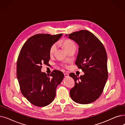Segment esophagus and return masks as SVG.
<instances>
[{"mask_svg":"<svg viewBox=\"0 0 125 125\" xmlns=\"http://www.w3.org/2000/svg\"><path fill=\"white\" fill-rule=\"evenodd\" d=\"M64 76H65V77H68V76H69V74H68V73H64Z\"/></svg>","mask_w":125,"mask_h":125,"instance_id":"1","label":"esophagus"}]
</instances>
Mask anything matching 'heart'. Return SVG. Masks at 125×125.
<instances>
[{
  "instance_id": "1",
  "label": "heart",
  "mask_w": 125,
  "mask_h": 125,
  "mask_svg": "<svg viewBox=\"0 0 125 125\" xmlns=\"http://www.w3.org/2000/svg\"><path fill=\"white\" fill-rule=\"evenodd\" d=\"M61 44L63 46V47L65 48V49L66 50L67 52H68L71 49L76 47L75 43L73 41H71L70 39H64V40H63L61 42ZM56 50V45L55 44H53L52 45L49 51L50 55L51 56L53 55L54 54V52H55ZM65 66H66V65H65Z\"/></svg>"
}]
</instances>
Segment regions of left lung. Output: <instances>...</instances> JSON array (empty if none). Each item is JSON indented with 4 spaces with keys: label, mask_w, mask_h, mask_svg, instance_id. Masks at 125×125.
Instances as JSON below:
<instances>
[{
    "label": "left lung",
    "mask_w": 125,
    "mask_h": 125,
    "mask_svg": "<svg viewBox=\"0 0 125 125\" xmlns=\"http://www.w3.org/2000/svg\"><path fill=\"white\" fill-rule=\"evenodd\" d=\"M68 37L79 45L75 65L84 73L80 77L70 73L75 82L70 96L76 103L89 104L100 96L107 80L106 52L99 39L88 30L74 32Z\"/></svg>",
    "instance_id": "obj_1"
}]
</instances>
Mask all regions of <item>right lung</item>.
Instances as JSON below:
<instances>
[{
	"instance_id": "obj_1",
	"label": "right lung",
	"mask_w": 125,
	"mask_h": 125,
	"mask_svg": "<svg viewBox=\"0 0 125 125\" xmlns=\"http://www.w3.org/2000/svg\"><path fill=\"white\" fill-rule=\"evenodd\" d=\"M62 34H37L24 44L17 62V76L23 95L31 104L39 107L54 100L56 88L64 78L62 72L54 70L47 74L42 73V65H48L52 45Z\"/></svg>"
}]
</instances>
